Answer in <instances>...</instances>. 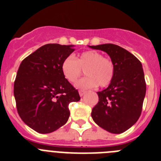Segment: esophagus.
Returning <instances> with one entry per match:
<instances>
[{"mask_svg": "<svg viewBox=\"0 0 161 161\" xmlns=\"http://www.w3.org/2000/svg\"><path fill=\"white\" fill-rule=\"evenodd\" d=\"M85 93H86V92H85V90H80L79 91V94H80V97L83 96V95L85 94Z\"/></svg>", "mask_w": 161, "mask_h": 161, "instance_id": "1", "label": "esophagus"}]
</instances>
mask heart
Returning <instances> with one entry per match:
<instances>
[{"mask_svg":"<svg viewBox=\"0 0 161 161\" xmlns=\"http://www.w3.org/2000/svg\"><path fill=\"white\" fill-rule=\"evenodd\" d=\"M85 70L84 79L76 83L78 89H89L99 85L106 87L111 83L114 76L115 67L111 59L104 58L100 52L89 51L74 59L68 56L64 59L61 64V72L67 80L70 83H76Z\"/></svg>","mask_w":161,"mask_h":161,"instance_id":"obj_1","label":"heart"}]
</instances>
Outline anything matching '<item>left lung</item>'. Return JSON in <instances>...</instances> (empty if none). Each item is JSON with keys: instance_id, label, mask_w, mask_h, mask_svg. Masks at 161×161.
Masks as SVG:
<instances>
[{"instance_id": "left-lung-1", "label": "left lung", "mask_w": 161, "mask_h": 161, "mask_svg": "<svg viewBox=\"0 0 161 161\" xmlns=\"http://www.w3.org/2000/svg\"><path fill=\"white\" fill-rule=\"evenodd\" d=\"M106 52L115 67L113 80L97 92V104L92 118L98 126L110 133L128 130L141 114L146 94V82L141 62L124 48L111 43L89 46Z\"/></svg>"}]
</instances>
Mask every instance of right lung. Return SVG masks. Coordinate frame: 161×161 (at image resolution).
Wrapping results in <instances>:
<instances>
[{"label":"right lung","instance_id":"1","mask_svg":"<svg viewBox=\"0 0 161 161\" xmlns=\"http://www.w3.org/2000/svg\"><path fill=\"white\" fill-rule=\"evenodd\" d=\"M73 47L46 44L25 58L18 68L14 85L18 113L38 133H51L64 126L70 115L69 103L80 99L61 72Z\"/></svg>","mask_w":161,"mask_h":161}]
</instances>
